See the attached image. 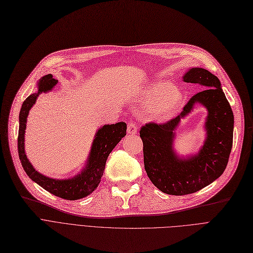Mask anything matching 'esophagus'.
<instances>
[{"mask_svg":"<svg viewBox=\"0 0 253 253\" xmlns=\"http://www.w3.org/2000/svg\"><path fill=\"white\" fill-rule=\"evenodd\" d=\"M137 132V127L134 123H129L127 126V133L130 135H134Z\"/></svg>","mask_w":253,"mask_h":253,"instance_id":"obj_1","label":"esophagus"}]
</instances>
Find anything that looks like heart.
Segmentation results:
<instances>
[{
    "label": "heart",
    "instance_id": "1",
    "mask_svg": "<svg viewBox=\"0 0 253 253\" xmlns=\"http://www.w3.org/2000/svg\"><path fill=\"white\" fill-rule=\"evenodd\" d=\"M140 100L148 104L147 113L152 119L163 121L178 113L183 102V94L177 85L169 82H157L141 93Z\"/></svg>",
    "mask_w": 253,
    "mask_h": 253
}]
</instances>
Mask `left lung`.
I'll return each instance as SVG.
<instances>
[{"label": "left lung", "instance_id": "left-lung-1", "mask_svg": "<svg viewBox=\"0 0 253 253\" xmlns=\"http://www.w3.org/2000/svg\"><path fill=\"white\" fill-rule=\"evenodd\" d=\"M185 83L200 85L182 113L166 124L149 123L139 134L144 144V163L148 177L167 194L194 193L223 173L233 147L234 114L217 76L207 69L193 67L184 73ZM195 104L206 107L204 145L195 154L180 157L173 148L175 130Z\"/></svg>", "mask_w": 253, "mask_h": 253}]
</instances>
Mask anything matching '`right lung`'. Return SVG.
I'll use <instances>...</instances> for the list:
<instances>
[{"label":"right lung","mask_w":253,"mask_h":253,"mask_svg":"<svg viewBox=\"0 0 253 253\" xmlns=\"http://www.w3.org/2000/svg\"><path fill=\"white\" fill-rule=\"evenodd\" d=\"M58 84L52 79L51 74L42 76L37 83V92L31 94L21 105L19 112V129H18V155L25 171L31 180L37 183L43 189L64 200L75 201L90 195L99 185L107 157L120 140L126 135L127 125L124 122L113 125H103L95 133L92 147L86 158L84 169L73 177L68 179H53L34 169L28 159L25 151V132L27 128V119L33 105L42 93H47Z\"/></svg>","instance_id":"obj_1"}]
</instances>
